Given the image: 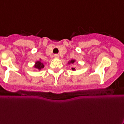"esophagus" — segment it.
Listing matches in <instances>:
<instances>
[{
	"label": "esophagus",
	"mask_w": 124,
	"mask_h": 124,
	"mask_svg": "<svg viewBox=\"0 0 124 124\" xmlns=\"http://www.w3.org/2000/svg\"><path fill=\"white\" fill-rule=\"evenodd\" d=\"M54 57H55V58H59V55H58V54H55V55H54Z\"/></svg>",
	"instance_id": "obj_1"
}]
</instances>
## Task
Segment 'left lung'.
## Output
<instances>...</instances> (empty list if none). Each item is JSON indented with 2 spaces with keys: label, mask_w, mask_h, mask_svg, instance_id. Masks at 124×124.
Listing matches in <instances>:
<instances>
[{
  "label": "left lung",
  "mask_w": 124,
  "mask_h": 124,
  "mask_svg": "<svg viewBox=\"0 0 124 124\" xmlns=\"http://www.w3.org/2000/svg\"><path fill=\"white\" fill-rule=\"evenodd\" d=\"M74 62H75V60H71V61H69V62H68V64H73ZM71 69H72V71H75V68H74V67H72V68H71Z\"/></svg>",
  "instance_id": "1"
}]
</instances>
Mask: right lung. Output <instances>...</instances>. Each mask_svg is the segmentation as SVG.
Masks as SVG:
<instances>
[{
	"label": "right lung",
	"instance_id": "obj_1",
	"mask_svg": "<svg viewBox=\"0 0 124 124\" xmlns=\"http://www.w3.org/2000/svg\"><path fill=\"white\" fill-rule=\"evenodd\" d=\"M34 67H35V68H36V69H38V70H41L43 68H44L45 65H44V64H43V63H42V62H41V60H39V61L36 62Z\"/></svg>",
	"mask_w": 124,
	"mask_h": 124
}]
</instances>
